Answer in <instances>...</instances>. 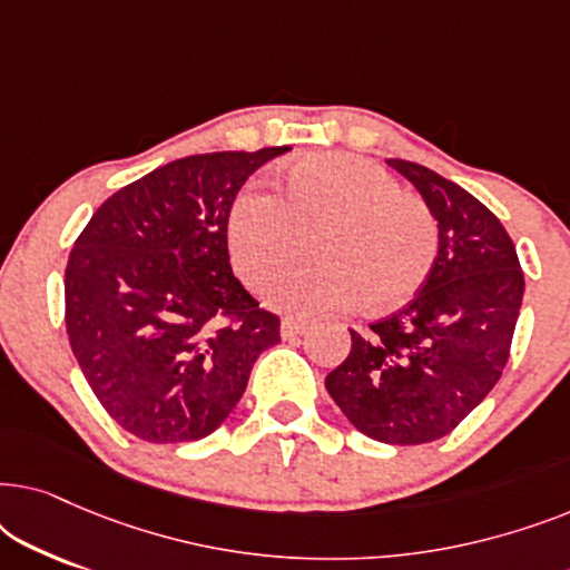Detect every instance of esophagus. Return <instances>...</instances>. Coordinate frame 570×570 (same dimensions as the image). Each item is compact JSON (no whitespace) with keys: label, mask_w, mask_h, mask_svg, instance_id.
<instances>
[{"label":"esophagus","mask_w":570,"mask_h":570,"mask_svg":"<svg viewBox=\"0 0 570 570\" xmlns=\"http://www.w3.org/2000/svg\"><path fill=\"white\" fill-rule=\"evenodd\" d=\"M306 332H308V322H298V318H283V324H279V334H283V340H295Z\"/></svg>","instance_id":"34e87169"}]
</instances>
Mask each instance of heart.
<instances>
[{"instance_id": "b5f03b06", "label": "heart", "mask_w": 570, "mask_h": 570, "mask_svg": "<svg viewBox=\"0 0 570 570\" xmlns=\"http://www.w3.org/2000/svg\"><path fill=\"white\" fill-rule=\"evenodd\" d=\"M316 262L272 287L269 303L295 316L355 306L389 311L407 303L431 275L439 223L420 197L373 160L308 155L283 174L279 199L244 191L233 202L228 244L254 291L275 283L303 252Z\"/></svg>"}]
</instances>
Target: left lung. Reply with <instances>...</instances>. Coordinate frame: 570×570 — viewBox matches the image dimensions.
<instances>
[{"mask_svg": "<svg viewBox=\"0 0 570 570\" xmlns=\"http://www.w3.org/2000/svg\"><path fill=\"white\" fill-rule=\"evenodd\" d=\"M439 223V254L415 298L350 330V355L326 392L357 431L392 446L449 435L498 384L524 295L517 246L501 220L462 186L389 158Z\"/></svg>", "mask_w": 570, "mask_h": 570, "instance_id": "left-lung-1", "label": "left lung"}]
</instances>
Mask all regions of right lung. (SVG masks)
<instances>
[{"mask_svg":"<svg viewBox=\"0 0 570 570\" xmlns=\"http://www.w3.org/2000/svg\"><path fill=\"white\" fill-rule=\"evenodd\" d=\"M287 150L166 163L111 194L75 240L69 345L104 410L137 439H205L279 342V318L233 275L228 217L246 178Z\"/></svg>","mask_w":570,"mask_h":570,"instance_id":"right-lung-1","label":"right lung"}]
</instances>
